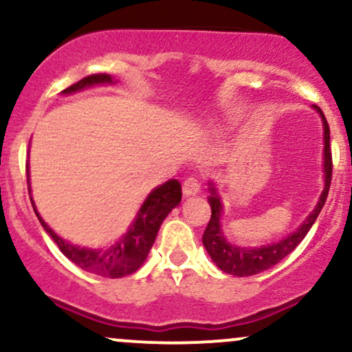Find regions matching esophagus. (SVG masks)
<instances>
[{"label":"esophagus","mask_w":352,"mask_h":352,"mask_svg":"<svg viewBox=\"0 0 352 352\" xmlns=\"http://www.w3.org/2000/svg\"><path fill=\"white\" fill-rule=\"evenodd\" d=\"M182 192H184V197H195L200 193V182L195 179V177H190L184 182V187H182Z\"/></svg>","instance_id":"obj_1"}]
</instances>
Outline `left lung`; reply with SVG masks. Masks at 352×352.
<instances>
[{
	"label": "left lung",
	"instance_id": "8db88e82",
	"mask_svg": "<svg viewBox=\"0 0 352 352\" xmlns=\"http://www.w3.org/2000/svg\"><path fill=\"white\" fill-rule=\"evenodd\" d=\"M313 109L321 117L322 122V144H324V147H322V182H324V187H322L321 195H319L316 205L311 210L309 215L292 233L283 236L281 240L260 246H240L230 243L228 238L225 236L223 228H221V218H223L225 212L223 200H221L220 192H218L217 182H208V205L212 208V217H210L201 241H204L205 250H207L213 263L223 273L233 274V276H253V274L265 272V270H270L272 266L280 263L283 258L288 256L301 243L302 238L306 236V233L309 232V228L316 221L321 208L324 207L331 185V172H333L329 147V125L326 122V117L322 114L321 109L318 106H313Z\"/></svg>",
	"mask_w": 352,
	"mask_h": 352
}]
</instances>
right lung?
Here are the masks:
<instances>
[{
  "label": "right lung",
  "instance_id": "1",
  "mask_svg": "<svg viewBox=\"0 0 352 352\" xmlns=\"http://www.w3.org/2000/svg\"><path fill=\"white\" fill-rule=\"evenodd\" d=\"M117 79L111 74H92L87 78L80 79L79 82L72 84L71 87L64 89L60 94L71 96L76 92L84 91V89L96 86H116ZM28 173V190H30V199L33 204L34 213L38 217L39 223L43 225L44 232L50 235L54 243L59 246L64 256H67L72 263H76L84 272L99 274L106 278H122L135 273L144 261L147 260L148 252H151L153 241H155L157 233H159L160 225L165 217L172 212L173 208L179 207L182 201V188L177 180H167L159 187L152 188L151 193L145 197V200L137 210L134 220L129 225L127 232L124 233L116 243L109 246H99V248H91V246L74 245L71 241L64 240L52 230L43 217L39 215L38 208L31 195V180H30V164L26 165Z\"/></svg>",
  "mask_w": 352,
  "mask_h": 352
}]
</instances>
